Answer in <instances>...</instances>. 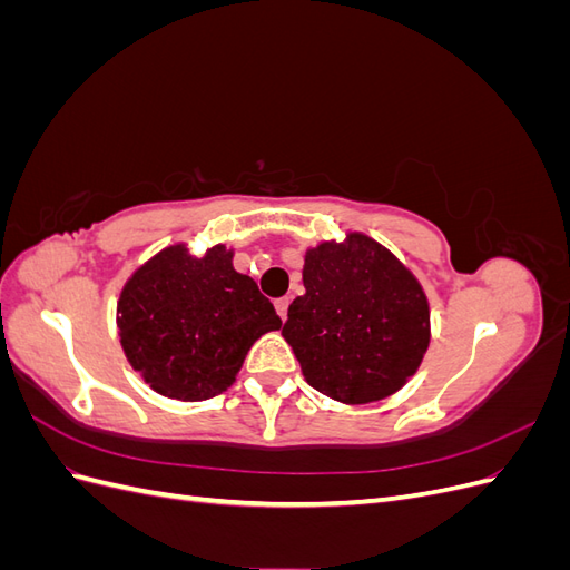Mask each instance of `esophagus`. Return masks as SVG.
<instances>
[{"instance_id":"34e87169","label":"esophagus","mask_w":570,"mask_h":570,"mask_svg":"<svg viewBox=\"0 0 570 570\" xmlns=\"http://www.w3.org/2000/svg\"><path fill=\"white\" fill-rule=\"evenodd\" d=\"M287 306H289V297H281L275 299V312H278V316L285 321L287 318Z\"/></svg>"}]
</instances>
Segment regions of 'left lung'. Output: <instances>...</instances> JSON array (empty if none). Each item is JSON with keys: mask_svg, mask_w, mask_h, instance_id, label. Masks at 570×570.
<instances>
[{"mask_svg": "<svg viewBox=\"0 0 570 570\" xmlns=\"http://www.w3.org/2000/svg\"><path fill=\"white\" fill-rule=\"evenodd\" d=\"M306 292L283 337L306 383L342 404L385 400L419 371L430 344L428 297L400 258L364 233L304 254Z\"/></svg>", "mask_w": 570, "mask_h": 570, "instance_id": "obj_1", "label": "left lung"}]
</instances>
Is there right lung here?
I'll list each match as a JSON object with an SVG mask.
<instances>
[{
    "mask_svg": "<svg viewBox=\"0 0 570 570\" xmlns=\"http://www.w3.org/2000/svg\"><path fill=\"white\" fill-rule=\"evenodd\" d=\"M233 249L202 256L185 243L154 254L116 304L120 347L154 392L202 402L235 383L252 344L283 321L256 283L233 266Z\"/></svg>",
    "mask_w": 570,
    "mask_h": 570,
    "instance_id": "right-lung-1",
    "label": "right lung"
}]
</instances>
